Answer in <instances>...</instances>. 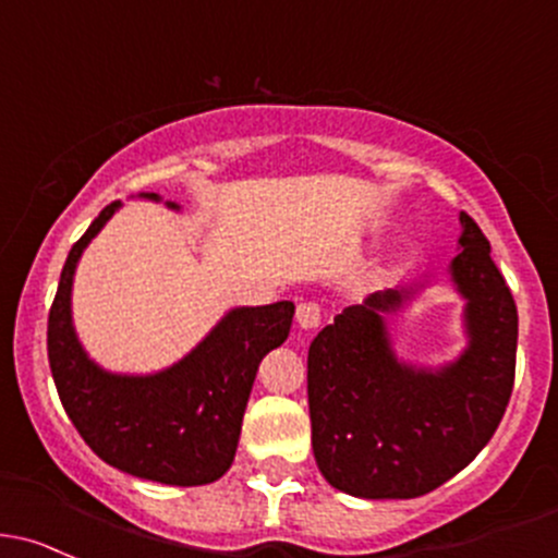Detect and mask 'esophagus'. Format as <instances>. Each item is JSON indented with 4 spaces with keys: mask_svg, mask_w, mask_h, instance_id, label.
Instances as JSON below:
<instances>
[{
    "mask_svg": "<svg viewBox=\"0 0 558 558\" xmlns=\"http://www.w3.org/2000/svg\"><path fill=\"white\" fill-rule=\"evenodd\" d=\"M320 320H324V313H320V307L315 302H302L296 307V324L302 326L304 331H313V328H318Z\"/></svg>",
    "mask_w": 558,
    "mask_h": 558,
    "instance_id": "34e87169",
    "label": "esophagus"
}]
</instances>
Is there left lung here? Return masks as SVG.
Returning a JSON list of instances; mask_svg holds the SVG:
<instances>
[{"instance_id":"obj_1","label":"left lung","mask_w":558,"mask_h":558,"mask_svg":"<svg viewBox=\"0 0 558 558\" xmlns=\"http://www.w3.org/2000/svg\"><path fill=\"white\" fill-rule=\"evenodd\" d=\"M451 283L465 299L468 348L438 368L392 350L387 318L420 286L387 289L344 307L313 339L307 398L313 451L333 489L363 500H412L462 471L506 414L515 374L519 315L489 256V240L460 214Z\"/></svg>"}]
</instances>
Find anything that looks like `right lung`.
Segmentation results:
<instances>
[{
    "instance_id": "1",
    "label": "right lung",
    "mask_w": 558,
    "mask_h": 558,
    "mask_svg": "<svg viewBox=\"0 0 558 558\" xmlns=\"http://www.w3.org/2000/svg\"><path fill=\"white\" fill-rule=\"evenodd\" d=\"M141 197L162 201L155 192ZM120 205L98 214L61 269L47 318L52 379L69 420L111 468L171 486L210 484L230 471L259 363L289 337L294 302L230 310L192 353L162 372H107L90 361L74 331L72 283L82 251ZM166 205L179 210L171 201Z\"/></svg>"
}]
</instances>
